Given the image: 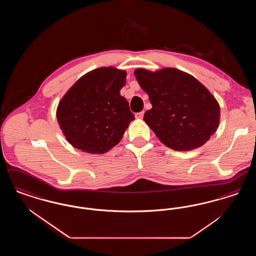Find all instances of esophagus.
Returning a JSON list of instances; mask_svg holds the SVG:
<instances>
[{"label": "esophagus", "instance_id": "obj_1", "mask_svg": "<svg viewBox=\"0 0 256 256\" xmlns=\"http://www.w3.org/2000/svg\"><path fill=\"white\" fill-rule=\"evenodd\" d=\"M135 117H136L137 119H142V118L144 117V111H141V112L136 113V114H135Z\"/></svg>", "mask_w": 256, "mask_h": 256}]
</instances>
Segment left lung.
I'll use <instances>...</instances> for the list:
<instances>
[{
	"mask_svg": "<svg viewBox=\"0 0 256 256\" xmlns=\"http://www.w3.org/2000/svg\"><path fill=\"white\" fill-rule=\"evenodd\" d=\"M134 74L152 106L144 121L164 145L178 152L191 150L216 132L219 104L193 76L174 68L154 73L137 69Z\"/></svg>",
	"mask_w": 256,
	"mask_h": 256,
	"instance_id": "obj_1",
	"label": "left lung"
}]
</instances>
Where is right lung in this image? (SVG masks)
<instances>
[{"mask_svg":"<svg viewBox=\"0 0 256 256\" xmlns=\"http://www.w3.org/2000/svg\"><path fill=\"white\" fill-rule=\"evenodd\" d=\"M126 71L102 67L82 76L61 98L58 122L72 146L104 154L122 139L134 115L120 95Z\"/></svg>","mask_w":256,"mask_h":256,"instance_id":"add662e5","label":"right lung"}]
</instances>
